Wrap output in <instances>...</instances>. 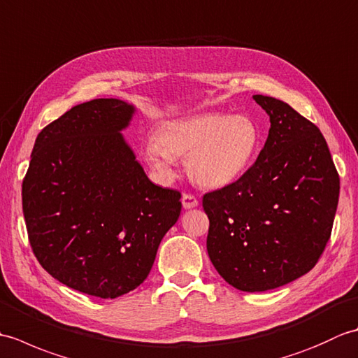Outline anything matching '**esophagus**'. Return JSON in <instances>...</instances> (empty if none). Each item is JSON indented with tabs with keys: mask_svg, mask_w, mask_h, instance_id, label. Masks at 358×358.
I'll return each mask as SVG.
<instances>
[{
	"mask_svg": "<svg viewBox=\"0 0 358 358\" xmlns=\"http://www.w3.org/2000/svg\"><path fill=\"white\" fill-rule=\"evenodd\" d=\"M181 201H183L185 209H192V208L199 206V199H196L194 194H183V199H181Z\"/></svg>",
	"mask_w": 358,
	"mask_h": 358,
	"instance_id": "1",
	"label": "esophagus"
}]
</instances>
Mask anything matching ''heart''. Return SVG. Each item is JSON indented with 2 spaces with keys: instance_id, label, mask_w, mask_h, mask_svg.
I'll use <instances>...</instances> for the list:
<instances>
[{
  "instance_id": "obj_1",
  "label": "heart",
  "mask_w": 358,
  "mask_h": 358,
  "mask_svg": "<svg viewBox=\"0 0 358 358\" xmlns=\"http://www.w3.org/2000/svg\"><path fill=\"white\" fill-rule=\"evenodd\" d=\"M262 143L260 129L246 115L201 113L159 124L155 141L144 148V159L159 177H172V159L185 158L195 185L223 187L252 164Z\"/></svg>"
}]
</instances>
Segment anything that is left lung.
I'll return each mask as SVG.
<instances>
[{
    "instance_id": "obj_1",
    "label": "left lung",
    "mask_w": 358,
    "mask_h": 358,
    "mask_svg": "<svg viewBox=\"0 0 358 358\" xmlns=\"http://www.w3.org/2000/svg\"><path fill=\"white\" fill-rule=\"evenodd\" d=\"M271 127L241 177L203 195L208 254L227 283L263 292L305 275L331 238L340 177L320 129L277 98L254 95Z\"/></svg>"
}]
</instances>
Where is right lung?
Returning <instances> with one entry per match:
<instances>
[{
	"mask_svg": "<svg viewBox=\"0 0 358 358\" xmlns=\"http://www.w3.org/2000/svg\"><path fill=\"white\" fill-rule=\"evenodd\" d=\"M132 106L98 98L38 134L22 180L30 248L53 278L100 299L134 291L149 275L181 194L155 186L120 131Z\"/></svg>",
	"mask_w": 358,
	"mask_h": 358,
	"instance_id": "right-lung-1",
	"label": "right lung"
}]
</instances>
